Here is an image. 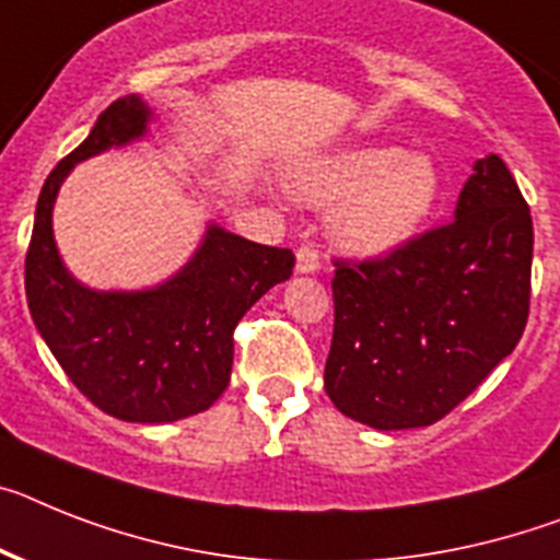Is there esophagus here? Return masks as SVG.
Segmentation results:
<instances>
[{"mask_svg": "<svg viewBox=\"0 0 560 560\" xmlns=\"http://www.w3.org/2000/svg\"><path fill=\"white\" fill-rule=\"evenodd\" d=\"M322 267V258H318V250L313 244H302L295 250V270L299 272H316Z\"/></svg>", "mask_w": 560, "mask_h": 560, "instance_id": "esophagus-1", "label": "esophagus"}]
</instances>
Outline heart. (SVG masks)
<instances>
[{
  "mask_svg": "<svg viewBox=\"0 0 560 560\" xmlns=\"http://www.w3.org/2000/svg\"><path fill=\"white\" fill-rule=\"evenodd\" d=\"M295 199L332 210V238L355 256H382L416 236L439 199L427 156L393 144H364L318 159L290 176Z\"/></svg>",
  "mask_w": 560,
  "mask_h": 560,
  "instance_id": "obj_1",
  "label": "heart"
}]
</instances>
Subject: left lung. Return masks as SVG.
I'll return each mask as SVG.
<instances>
[{
  "instance_id": "obj_1",
  "label": "left lung",
  "mask_w": 560,
  "mask_h": 560,
  "mask_svg": "<svg viewBox=\"0 0 560 560\" xmlns=\"http://www.w3.org/2000/svg\"><path fill=\"white\" fill-rule=\"evenodd\" d=\"M332 265L330 401L373 430L430 427L515 350L527 327L533 215L490 153L472 167L453 222L384 258Z\"/></svg>"
}]
</instances>
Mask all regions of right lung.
<instances>
[{
	"label": "right lung",
	"instance_id": "1",
	"mask_svg": "<svg viewBox=\"0 0 560 560\" xmlns=\"http://www.w3.org/2000/svg\"><path fill=\"white\" fill-rule=\"evenodd\" d=\"M148 121L142 98H116L50 171L36 201L25 293L36 330L82 396L121 421L167 424L222 396L236 324L272 284L293 276L295 256L210 224L190 261L156 288L128 293L79 284L56 250V192L79 162L142 139Z\"/></svg>",
	"mask_w": 560,
	"mask_h": 560
}]
</instances>
